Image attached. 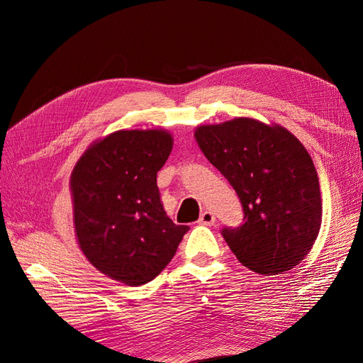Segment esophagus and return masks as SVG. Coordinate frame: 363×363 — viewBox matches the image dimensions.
Returning <instances> with one entry per match:
<instances>
[{
    "label": "esophagus",
    "instance_id": "34e87169",
    "mask_svg": "<svg viewBox=\"0 0 363 363\" xmlns=\"http://www.w3.org/2000/svg\"><path fill=\"white\" fill-rule=\"evenodd\" d=\"M199 223H200L201 225H212V224L215 223V215H213L212 212L206 211V212H203V213L200 215Z\"/></svg>",
    "mask_w": 363,
    "mask_h": 363
}]
</instances>
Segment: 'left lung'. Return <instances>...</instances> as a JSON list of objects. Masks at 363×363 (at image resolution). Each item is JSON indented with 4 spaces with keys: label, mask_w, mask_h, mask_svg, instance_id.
Listing matches in <instances>:
<instances>
[{
    "label": "left lung",
    "mask_w": 363,
    "mask_h": 363,
    "mask_svg": "<svg viewBox=\"0 0 363 363\" xmlns=\"http://www.w3.org/2000/svg\"><path fill=\"white\" fill-rule=\"evenodd\" d=\"M195 139L236 191L244 223L221 235L236 259L262 276L292 269L321 227V194L313 162L286 128L251 118L201 125Z\"/></svg>",
    "instance_id": "8db88e82"
}]
</instances>
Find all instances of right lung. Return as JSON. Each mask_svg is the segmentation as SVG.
<instances>
[{
    "instance_id": "add662e5",
    "label": "right lung",
    "mask_w": 363,
    "mask_h": 363,
    "mask_svg": "<svg viewBox=\"0 0 363 363\" xmlns=\"http://www.w3.org/2000/svg\"><path fill=\"white\" fill-rule=\"evenodd\" d=\"M172 138L163 130H119L96 142L71 175L75 235L92 265L127 286L164 269L188 225H175L157 188Z\"/></svg>"
}]
</instances>
